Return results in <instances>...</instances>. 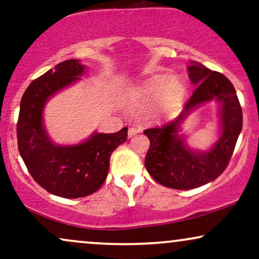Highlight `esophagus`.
I'll return each instance as SVG.
<instances>
[{"mask_svg":"<svg viewBox=\"0 0 259 259\" xmlns=\"http://www.w3.org/2000/svg\"><path fill=\"white\" fill-rule=\"evenodd\" d=\"M140 132H141V129H140V127L132 126V127H129V132H127V135H129V138H133V136H135L136 134H139Z\"/></svg>","mask_w":259,"mask_h":259,"instance_id":"34e87169","label":"esophagus"}]
</instances>
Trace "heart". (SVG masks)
Here are the masks:
<instances>
[{
  "label": "heart",
  "instance_id": "obj_1",
  "mask_svg": "<svg viewBox=\"0 0 259 259\" xmlns=\"http://www.w3.org/2000/svg\"><path fill=\"white\" fill-rule=\"evenodd\" d=\"M185 95L186 89L179 79L156 75L130 92V102L135 107H148L158 102L160 109L173 112L183 105Z\"/></svg>",
  "mask_w": 259,
  "mask_h": 259
}]
</instances>
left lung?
Listing matches in <instances>:
<instances>
[{"instance_id":"obj_1","label":"left lung","mask_w":259,"mask_h":259,"mask_svg":"<svg viewBox=\"0 0 259 259\" xmlns=\"http://www.w3.org/2000/svg\"><path fill=\"white\" fill-rule=\"evenodd\" d=\"M189 76L197 89L187 100L179 117L162 126L144 130L150 139L145 167L157 183L175 190L200 187L222 175L230 162L242 129L241 105L227 76L198 62L189 67ZM213 98L222 102V136L208 153H192L177 136L179 124L190 109Z\"/></svg>"}]
</instances>
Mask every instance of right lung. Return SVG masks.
<instances>
[{
	"instance_id": "1",
	"label": "right lung",
	"mask_w": 259,
	"mask_h": 259,
	"mask_svg": "<svg viewBox=\"0 0 259 259\" xmlns=\"http://www.w3.org/2000/svg\"><path fill=\"white\" fill-rule=\"evenodd\" d=\"M84 73L76 59L61 62L28 86L17 121L18 150L28 171L50 194L64 198L85 197L102 186L111 154L126 141L127 127L114 134H94L76 146H55L42 127L47 99Z\"/></svg>"
}]
</instances>
